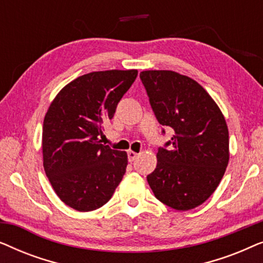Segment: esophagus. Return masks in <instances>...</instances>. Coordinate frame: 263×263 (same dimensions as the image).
I'll return each instance as SVG.
<instances>
[{
  "instance_id": "34e87169",
  "label": "esophagus",
  "mask_w": 263,
  "mask_h": 263,
  "mask_svg": "<svg viewBox=\"0 0 263 263\" xmlns=\"http://www.w3.org/2000/svg\"><path fill=\"white\" fill-rule=\"evenodd\" d=\"M138 156H139L138 153L133 152V151H129V152H128V160L130 161V163H133V161H134L136 158H138Z\"/></svg>"
}]
</instances>
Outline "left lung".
Wrapping results in <instances>:
<instances>
[{"label":"left lung","mask_w":263,"mask_h":263,"mask_svg":"<svg viewBox=\"0 0 263 263\" xmlns=\"http://www.w3.org/2000/svg\"><path fill=\"white\" fill-rule=\"evenodd\" d=\"M140 79L157 121L175 130L158 148L157 167L147 182L166 206L193 210L214 193L228 166L225 118L202 86L185 75L146 70Z\"/></svg>","instance_id":"1"}]
</instances>
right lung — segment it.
<instances>
[{
	"mask_svg": "<svg viewBox=\"0 0 263 263\" xmlns=\"http://www.w3.org/2000/svg\"><path fill=\"white\" fill-rule=\"evenodd\" d=\"M136 77L134 69L85 74L61 89L50 105L43 124L44 170L67 206L95 211L123 178L127 153L104 146L99 138Z\"/></svg>",
	"mask_w": 263,
	"mask_h": 263,
	"instance_id": "add662e5",
	"label": "right lung"
}]
</instances>
